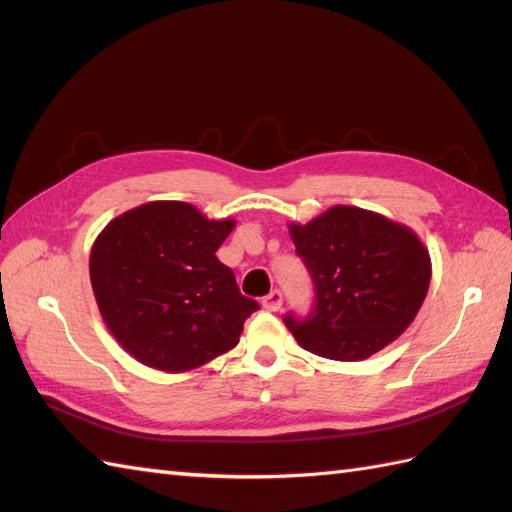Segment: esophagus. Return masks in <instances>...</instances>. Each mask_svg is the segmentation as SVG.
<instances>
[{"mask_svg":"<svg viewBox=\"0 0 512 512\" xmlns=\"http://www.w3.org/2000/svg\"><path fill=\"white\" fill-rule=\"evenodd\" d=\"M280 305H283V291L274 289V291H271V294H267V296L263 298V307H265L267 311H278Z\"/></svg>","mask_w":512,"mask_h":512,"instance_id":"34e87169","label":"esophagus"}]
</instances>
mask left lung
Masks as SVG:
<instances>
[{
  "label": "left lung",
  "instance_id": "obj_1",
  "mask_svg": "<svg viewBox=\"0 0 512 512\" xmlns=\"http://www.w3.org/2000/svg\"><path fill=\"white\" fill-rule=\"evenodd\" d=\"M314 280L316 305L285 316L302 349L342 362L364 360L411 325L431 283V256L413 229L360 207L336 205L289 225Z\"/></svg>",
  "mask_w": 512,
  "mask_h": 512
}]
</instances>
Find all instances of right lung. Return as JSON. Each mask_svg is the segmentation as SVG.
<instances>
[{
  "mask_svg": "<svg viewBox=\"0 0 512 512\" xmlns=\"http://www.w3.org/2000/svg\"><path fill=\"white\" fill-rule=\"evenodd\" d=\"M234 229L190 203L152 201L114 218L90 252V283L112 336L145 367L183 373L223 356L258 302L216 258Z\"/></svg>",
  "mask_w": 512,
  "mask_h": 512,
  "instance_id": "add662e5",
  "label": "right lung"
}]
</instances>
